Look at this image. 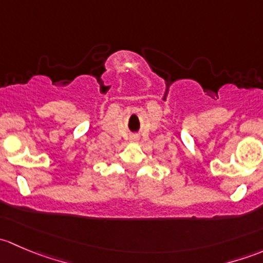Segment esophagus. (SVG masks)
<instances>
[{
    "instance_id": "obj_1",
    "label": "esophagus",
    "mask_w": 263,
    "mask_h": 263,
    "mask_svg": "<svg viewBox=\"0 0 263 263\" xmlns=\"http://www.w3.org/2000/svg\"><path fill=\"white\" fill-rule=\"evenodd\" d=\"M132 141H139V137H137V136H134V137H132Z\"/></svg>"
}]
</instances>
